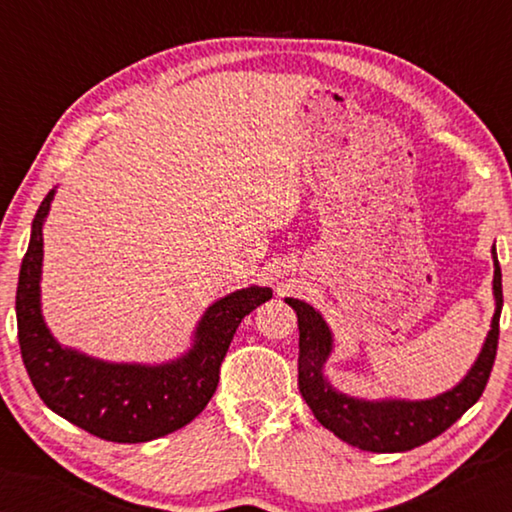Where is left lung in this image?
Listing matches in <instances>:
<instances>
[{
    "label": "left lung",
    "instance_id": "1",
    "mask_svg": "<svg viewBox=\"0 0 512 512\" xmlns=\"http://www.w3.org/2000/svg\"><path fill=\"white\" fill-rule=\"evenodd\" d=\"M491 255L495 266V312L482 350L458 385L424 400H369L336 389L323 374V367L334 350L332 330L310 303L286 297L288 306L297 312L299 323V391L314 418L352 447L374 453H400L438 438L466 409H471L480 400L491 376L499 339V314L504 306L502 268L497 262L495 246Z\"/></svg>",
    "mask_w": 512,
    "mask_h": 512
}]
</instances>
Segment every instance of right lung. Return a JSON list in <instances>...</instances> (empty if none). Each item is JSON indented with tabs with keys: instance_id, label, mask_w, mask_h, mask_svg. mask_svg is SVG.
Returning a JSON list of instances; mask_svg holds the SVG:
<instances>
[{
	"instance_id": "1",
	"label": "right lung",
	"mask_w": 512,
	"mask_h": 512,
	"mask_svg": "<svg viewBox=\"0 0 512 512\" xmlns=\"http://www.w3.org/2000/svg\"><path fill=\"white\" fill-rule=\"evenodd\" d=\"M54 193L57 187L32 220L15 301L21 358L39 398L61 418L110 442H149L182 429L215 394L237 325L273 290L248 286L211 303L195 325L189 350L165 363H112L65 347L41 312L43 224Z\"/></svg>"
}]
</instances>
